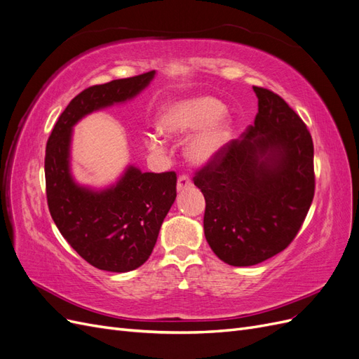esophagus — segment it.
Returning a JSON list of instances; mask_svg holds the SVG:
<instances>
[{
  "instance_id": "esophagus-1",
  "label": "esophagus",
  "mask_w": 359,
  "mask_h": 359,
  "mask_svg": "<svg viewBox=\"0 0 359 359\" xmlns=\"http://www.w3.org/2000/svg\"><path fill=\"white\" fill-rule=\"evenodd\" d=\"M191 186H193V182H191L190 177H189V175H186V173H182V175H180V177H178V182H177V189H178V191H182V190H186V189H190Z\"/></svg>"
}]
</instances>
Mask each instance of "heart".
I'll return each instance as SVG.
<instances>
[{
    "instance_id": "obj_1",
    "label": "heart",
    "mask_w": 359,
    "mask_h": 359,
    "mask_svg": "<svg viewBox=\"0 0 359 359\" xmlns=\"http://www.w3.org/2000/svg\"><path fill=\"white\" fill-rule=\"evenodd\" d=\"M199 128L187 154L194 163H206L231 136V121L223 112L222 102L208 95L190 97L165 106L157 118V130L163 136H186Z\"/></svg>"
}]
</instances>
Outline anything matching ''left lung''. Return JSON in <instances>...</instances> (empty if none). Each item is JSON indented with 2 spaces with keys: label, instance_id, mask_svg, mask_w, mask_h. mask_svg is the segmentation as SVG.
I'll return each instance as SVG.
<instances>
[{
  "label": "left lung",
  "instance_id": "8db88e82",
  "mask_svg": "<svg viewBox=\"0 0 359 359\" xmlns=\"http://www.w3.org/2000/svg\"><path fill=\"white\" fill-rule=\"evenodd\" d=\"M253 90L255 124L193 177L206 203V241L233 266L257 265L283 252L306 220L316 187L307 126L278 94Z\"/></svg>",
  "mask_w": 359,
  "mask_h": 359
}]
</instances>
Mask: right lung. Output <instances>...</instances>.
I'll list each match as a JSON object with an SVG mask.
<instances>
[{
    "label": "right lung",
    "mask_w": 359,
    "mask_h": 359,
    "mask_svg": "<svg viewBox=\"0 0 359 359\" xmlns=\"http://www.w3.org/2000/svg\"><path fill=\"white\" fill-rule=\"evenodd\" d=\"M154 73L83 90L60 115L46 144V198L52 219L76 253L111 273L133 271L153 253L161 223L177 198V173H142L128 168L111 189L93 191L79 187L69 169L72 127L86 114L132 99Z\"/></svg>",
    "instance_id": "right-lung-1"
}]
</instances>
